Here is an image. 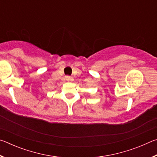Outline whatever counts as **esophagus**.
<instances>
[{
  "instance_id": "1",
  "label": "esophagus",
  "mask_w": 157,
  "mask_h": 157,
  "mask_svg": "<svg viewBox=\"0 0 157 157\" xmlns=\"http://www.w3.org/2000/svg\"><path fill=\"white\" fill-rule=\"evenodd\" d=\"M65 79H66V81H71V79H71V78L70 76H66V77H65Z\"/></svg>"
}]
</instances>
